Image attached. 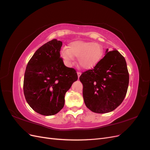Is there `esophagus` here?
<instances>
[{"mask_svg":"<svg viewBox=\"0 0 150 150\" xmlns=\"http://www.w3.org/2000/svg\"><path fill=\"white\" fill-rule=\"evenodd\" d=\"M77 74H78V78H79V77H80L81 74V72H79V71H78V72H77Z\"/></svg>","mask_w":150,"mask_h":150,"instance_id":"34e87169","label":"esophagus"}]
</instances>
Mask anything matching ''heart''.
Masks as SVG:
<instances>
[{"label":"heart","instance_id":"obj_1","mask_svg":"<svg viewBox=\"0 0 150 150\" xmlns=\"http://www.w3.org/2000/svg\"><path fill=\"white\" fill-rule=\"evenodd\" d=\"M103 49L99 44L92 42L76 40L69 44L68 48L61 50V56L67 64H71L74 57H78L79 66L83 69H90L100 61Z\"/></svg>","mask_w":150,"mask_h":150}]
</instances>
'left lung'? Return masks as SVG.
I'll return each instance as SVG.
<instances>
[{
    "instance_id": "1",
    "label": "left lung",
    "mask_w": 150,
    "mask_h": 150,
    "mask_svg": "<svg viewBox=\"0 0 150 150\" xmlns=\"http://www.w3.org/2000/svg\"><path fill=\"white\" fill-rule=\"evenodd\" d=\"M106 53L93 69L83 72L79 77L86 106L96 113L111 112L119 106L129 84L125 57L117 50L107 49Z\"/></svg>"
}]
</instances>
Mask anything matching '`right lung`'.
Listing matches in <instances>:
<instances>
[{
	"mask_svg": "<svg viewBox=\"0 0 150 150\" xmlns=\"http://www.w3.org/2000/svg\"><path fill=\"white\" fill-rule=\"evenodd\" d=\"M62 42L52 39L39 47L28 63L24 79L26 101L39 114L51 116L64 105L65 94L78 74L61 57Z\"/></svg>",
	"mask_w": 150,
	"mask_h": 150,
	"instance_id": "1",
	"label": "right lung"
}]
</instances>
